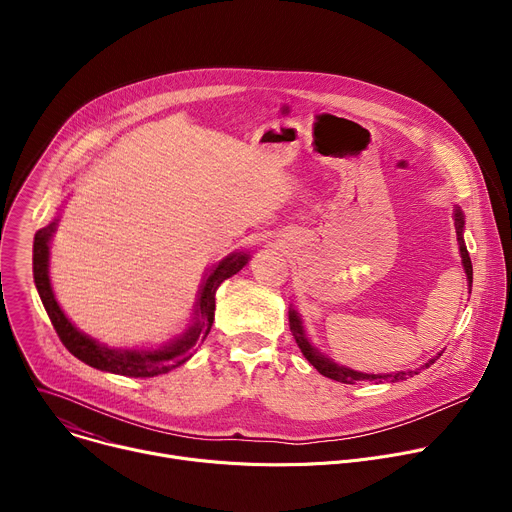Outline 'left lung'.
Masks as SVG:
<instances>
[{
  "instance_id": "obj_1",
  "label": "left lung",
  "mask_w": 512,
  "mask_h": 512,
  "mask_svg": "<svg viewBox=\"0 0 512 512\" xmlns=\"http://www.w3.org/2000/svg\"><path fill=\"white\" fill-rule=\"evenodd\" d=\"M462 231H464V216H462L460 208H456V233H458L462 263H464V269H466V275H468V283H472V261H470L468 249H466V245H464ZM289 328H291V332H294V338H296L300 350H302L304 356L310 360L312 367H314L320 375H324V377H328V379H334V381H338V383H346V385H354V383H360V381H375V383H377V381H383V379H385V381H391V383H397V381H405V379H409V377H413V375H419V371H421V369H415V371H407V373L401 371V373H393V375H367V373H356V371H352V369L338 367V364H334L330 358L322 356V354L308 342V338H306V334H304V328H302V322H300V316H298L294 310L289 312ZM435 360H437V358L429 360V362L425 364V369L429 367V364H433Z\"/></svg>"
}]
</instances>
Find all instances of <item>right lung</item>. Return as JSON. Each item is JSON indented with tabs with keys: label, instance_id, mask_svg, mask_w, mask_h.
<instances>
[{
	"label": "right lung",
	"instance_id": "obj_1",
	"mask_svg": "<svg viewBox=\"0 0 512 512\" xmlns=\"http://www.w3.org/2000/svg\"><path fill=\"white\" fill-rule=\"evenodd\" d=\"M56 229V223H50L48 227L40 229L34 237V281L36 289L40 294V300L46 308V314L60 338V342L68 348L70 354H75L79 360L99 371L123 375V377H156L164 375L180 364H184L192 348L208 336L214 320V294L218 285H221L225 279L235 275L245 267L249 261V255L235 253L229 255L218 263L210 275L206 277L202 289H200V298H198V320L194 326L186 332L184 338L176 340L172 346H166L162 350H115L101 346L93 338L85 336L79 332L75 326L70 324V320L62 314L60 306L54 300L50 279H48V241Z\"/></svg>",
	"mask_w": 512,
	"mask_h": 512
}]
</instances>
